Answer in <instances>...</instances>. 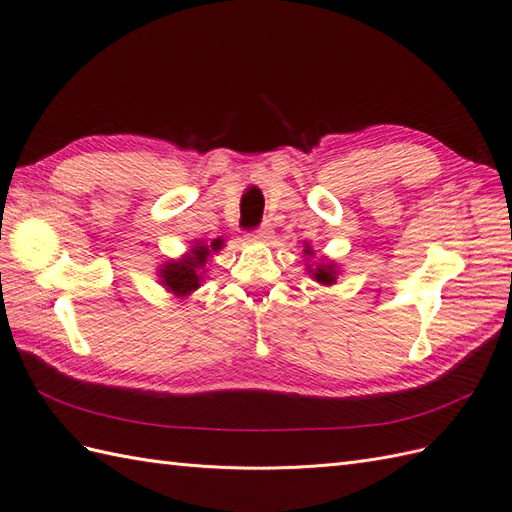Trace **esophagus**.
<instances>
[{
  "mask_svg": "<svg viewBox=\"0 0 512 512\" xmlns=\"http://www.w3.org/2000/svg\"><path fill=\"white\" fill-rule=\"evenodd\" d=\"M269 235H271V228H269V226H260V228L254 230L252 235L247 237V239H250V241H267Z\"/></svg>",
  "mask_w": 512,
  "mask_h": 512,
  "instance_id": "34e87169",
  "label": "esophagus"
}]
</instances>
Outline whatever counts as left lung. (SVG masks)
<instances>
[{"label":"left lung","mask_w":512,"mask_h":512,"mask_svg":"<svg viewBox=\"0 0 512 512\" xmlns=\"http://www.w3.org/2000/svg\"><path fill=\"white\" fill-rule=\"evenodd\" d=\"M303 256H305V271L307 275L312 277L314 282H318L320 286H333L337 282V275L342 273V269L337 267V262H333L331 258L322 256L318 262H312V258L316 256V252L312 250V245L307 241H303Z\"/></svg>","instance_id":"left-lung-1"}]
</instances>
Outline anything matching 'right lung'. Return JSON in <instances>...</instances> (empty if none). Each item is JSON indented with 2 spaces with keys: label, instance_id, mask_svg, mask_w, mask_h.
Returning <instances> with one entry per match:
<instances>
[{
  "label": "right lung",
  "instance_id": "add662e5",
  "mask_svg": "<svg viewBox=\"0 0 512 512\" xmlns=\"http://www.w3.org/2000/svg\"><path fill=\"white\" fill-rule=\"evenodd\" d=\"M224 247V239H213L211 245L203 239H194L190 250L181 254L179 258H168L164 265L158 267V280L160 286L168 294H173V299H190L192 294L200 288L207 277V265L211 262L213 254L220 252Z\"/></svg>",
  "mask_w": 512,
  "mask_h": 512
}]
</instances>
